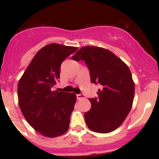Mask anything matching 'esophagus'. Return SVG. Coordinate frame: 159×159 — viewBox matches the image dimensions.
Masks as SVG:
<instances>
[{"label":"esophagus","mask_w":159,"mask_h":159,"mask_svg":"<svg viewBox=\"0 0 159 159\" xmlns=\"http://www.w3.org/2000/svg\"><path fill=\"white\" fill-rule=\"evenodd\" d=\"M76 96H77V98L78 100L84 99V98H85V96L84 94H77L76 95Z\"/></svg>","instance_id":"esophagus-1"}]
</instances>
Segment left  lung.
<instances>
[{"instance_id":"obj_1","label":"left lung","mask_w":159,"mask_h":159,"mask_svg":"<svg viewBox=\"0 0 159 159\" xmlns=\"http://www.w3.org/2000/svg\"><path fill=\"white\" fill-rule=\"evenodd\" d=\"M84 61L91 81L102 86L97 98H90L91 109L84 114L87 127L109 133L121 125L132 107L134 83L128 66L113 52L96 46H84L72 57Z\"/></svg>"}]
</instances>
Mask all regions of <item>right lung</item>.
Masks as SVG:
<instances>
[{"label": "right lung", "instance_id": "1", "mask_svg": "<svg viewBox=\"0 0 159 159\" xmlns=\"http://www.w3.org/2000/svg\"><path fill=\"white\" fill-rule=\"evenodd\" d=\"M77 47L51 43L36 54L18 84V99L25 120L48 138L61 136L69 129L76 102L74 93L52 91L60 78L61 65Z\"/></svg>", "mask_w": 159, "mask_h": 159}]
</instances>
